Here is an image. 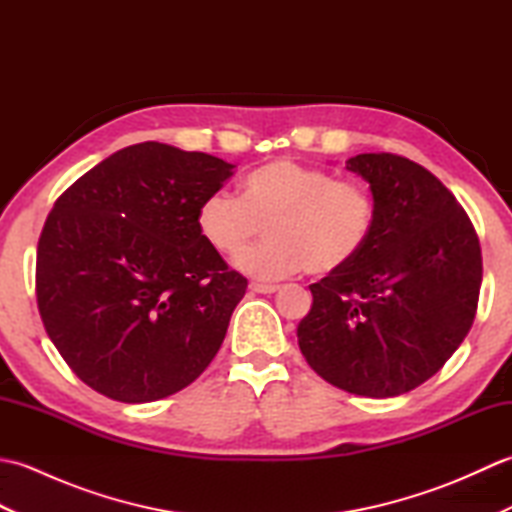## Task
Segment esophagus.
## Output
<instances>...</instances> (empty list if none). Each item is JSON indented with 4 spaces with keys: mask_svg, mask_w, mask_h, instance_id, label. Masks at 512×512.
I'll use <instances>...</instances> for the list:
<instances>
[{
    "mask_svg": "<svg viewBox=\"0 0 512 512\" xmlns=\"http://www.w3.org/2000/svg\"><path fill=\"white\" fill-rule=\"evenodd\" d=\"M248 288L253 292H259V295H273V292L279 290V286L275 284H259V281H250Z\"/></svg>",
    "mask_w": 512,
    "mask_h": 512,
    "instance_id": "esophagus-1",
    "label": "esophagus"
}]
</instances>
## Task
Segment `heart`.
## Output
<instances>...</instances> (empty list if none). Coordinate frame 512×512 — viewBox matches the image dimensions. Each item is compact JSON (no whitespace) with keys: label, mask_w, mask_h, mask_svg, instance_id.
I'll return each instance as SVG.
<instances>
[{"label":"heart","mask_w":512,"mask_h":512,"mask_svg":"<svg viewBox=\"0 0 512 512\" xmlns=\"http://www.w3.org/2000/svg\"><path fill=\"white\" fill-rule=\"evenodd\" d=\"M376 198L361 180L275 160L250 171L242 195L213 191L200 202L198 231L215 253L235 255L269 226L266 243L235 264L259 279H284L306 268L334 275L354 264L376 228Z\"/></svg>","instance_id":"b5f03b06"}]
</instances>
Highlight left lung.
I'll use <instances>...</instances> for the list:
<instances>
[{
	"label": "left lung",
	"mask_w": 512,
	"mask_h": 512,
	"mask_svg": "<svg viewBox=\"0 0 512 512\" xmlns=\"http://www.w3.org/2000/svg\"><path fill=\"white\" fill-rule=\"evenodd\" d=\"M376 228L341 273L310 286L297 339L308 365L356 396L391 398L429 380L469 334L482 286V248L444 184L398 154H358Z\"/></svg>",
	"instance_id": "left-lung-1"
}]
</instances>
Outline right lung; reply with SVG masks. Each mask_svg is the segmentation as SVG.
Wrapping results in <instances>:
<instances>
[{"label": "right lung", "instance_id": "add662e5", "mask_svg": "<svg viewBox=\"0 0 512 512\" xmlns=\"http://www.w3.org/2000/svg\"><path fill=\"white\" fill-rule=\"evenodd\" d=\"M231 176L211 154L140 143L54 202L37 246V306L85 385L151 402L209 367L248 286L198 231L200 202Z\"/></svg>", "mask_w": 512, "mask_h": 512}]
</instances>
